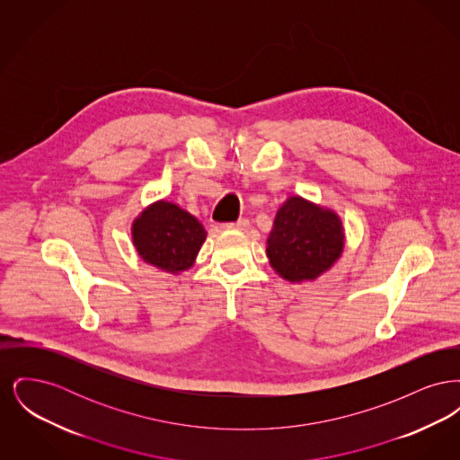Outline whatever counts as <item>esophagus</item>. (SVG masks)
<instances>
[{"label":"esophagus","mask_w":460,"mask_h":460,"mask_svg":"<svg viewBox=\"0 0 460 460\" xmlns=\"http://www.w3.org/2000/svg\"><path fill=\"white\" fill-rule=\"evenodd\" d=\"M226 229H248L250 227V222L246 219L236 220V222H227L224 224Z\"/></svg>","instance_id":"34e87169"}]
</instances>
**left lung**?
<instances>
[{"mask_svg":"<svg viewBox=\"0 0 460 460\" xmlns=\"http://www.w3.org/2000/svg\"><path fill=\"white\" fill-rule=\"evenodd\" d=\"M345 231L336 212L302 197H289L267 238L272 269L289 283L314 281L341 257Z\"/></svg>","mask_w":460,"mask_h":460,"instance_id":"left-lung-1","label":"left lung"}]
</instances>
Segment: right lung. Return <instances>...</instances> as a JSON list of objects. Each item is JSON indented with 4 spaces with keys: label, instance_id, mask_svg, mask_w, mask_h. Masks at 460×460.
Returning a JSON list of instances; mask_svg holds the SVG:
<instances>
[{
    "label": "right lung",
    "instance_id": "obj_1",
    "mask_svg": "<svg viewBox=\"0 0 460 460\" xmlns=\"http://www.w3.org/2000/svg\"><path fill=\"white\" fill-rule=\"evenodd\" d=\"M207 238L199 220L179 205L160 199L132 222V243L139 257L165 272L190 269Z\"/></svg>",
    "mask_w": 460,
    "mask_h": 460
}]
</instances>
